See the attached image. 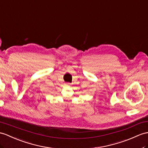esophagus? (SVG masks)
Returning a JSON list of instances; mask_svg holds the SVG:
<instances>
[{
  "label": "esophagus",
  "mask_w": 148,
  "mask_h": 148,
  "mask_svg": "<svg viewBox=\"0 0 148 148\" xmlns=\"http://www.w3.org/2000/svg\"><path fill=\"white\" fill-rule=\"evenodd\" d=\"M64 85H65L66 86H70V84H69V83H66V84H64Z\"/></svg>",
  "instance_id": "34e87169"
}]
</instances>
